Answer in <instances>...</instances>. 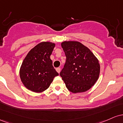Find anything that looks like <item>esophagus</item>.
Instances as JSON below:
<instances>
[{
	"instance_id": "esophagus-1",
	"label": "esophagus",
	"mask_w": 123,
	"mask_h": 123,
	"mask_svg": "<svg viewBox=\"0 0 123 123\" xmlns=\"http://www.w3.org/2000/svg\"><path fill=\"white\" fill-rule=\"evenodd\" d=\"M56 71H57V72L58 73H60V70H61V69H60V67H58V68H56Z\"/></svg>"
}]
</instances>
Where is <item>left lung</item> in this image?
<instances>
[{
    "label": "left lung",
    "mask_w": 123,
    "mask_h": 123,
    "mask_svg": "<svg viewBox=\"0 0 123 123\" xmlns=\"http://www.w3.org/2000/svg\"><path fill=\"white\" fill-rule=\"evenodd\" d=\"M66 56L60 73L67 89L73 93L84 92L93 86L99 78V61L87 47L77 41L62 43Z\"/></svg>",
    "instance_id": "1"
}]
</instances>
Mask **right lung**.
<instances>
[{
	"mask_svg": "<svg viewBox=\"0 0 123 123\" xmlns=\"http://www.w3.org/2000/svg\"><path fill=\"white\" fill-rule=\"evenodd\" d=\"M55 44L41 42L31 49L22 63L20 76L27 89L35 92H43L50 86L53 78L59 75L50 56Z\"/></svg>",
	"mask_w": 123,
	"mask_h": 123,
	"instance_id": "1",
	"label": "right lung"
}]
</instances>
